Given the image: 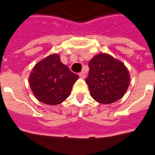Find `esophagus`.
Instances as JSON below:
<instances>
[{
	"mask_svg": "<svg viewBox=\"0 0 155 155\" xmlns=\"http://www.w3.org/2000/svg\"><path fill=\"white\" fill-rule=\"evenodd\" d=\"M79 77L82 79L85 78H86V73H85V72H81V73H79Z\"/></svg>",
	"mask_w": 155,
	"mask_h": 155,
	"instance_id": "34e87169",
	"label": "esophagus"
}]
</instances>
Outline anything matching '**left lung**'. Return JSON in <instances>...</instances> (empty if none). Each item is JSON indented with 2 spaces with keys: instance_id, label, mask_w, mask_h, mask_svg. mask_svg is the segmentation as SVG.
Here are the masks:
<instances>
[{
  "instance_id": "8db88e82",
  "label": "left lung",
  "mask_w": 155,
  "mask_h": 155,
  "mask_svg": "<svg viewBox=\"0 0 155 155\" xmlns=\"http://www.w3.org/2000/svg\"><path fill=\"white\" fill-rule=\"evenodd\" d=\"M89 74L86 78L91 97L109 104L125 95L130 84V74L125 64L110 54H96L88 63Z\"/></svg>"
}]
</instances>
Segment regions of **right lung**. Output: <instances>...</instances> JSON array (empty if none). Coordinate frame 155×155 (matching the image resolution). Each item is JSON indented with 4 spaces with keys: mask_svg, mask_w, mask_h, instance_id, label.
<instances>
[{
    "mask_svg": "<svg viewBox=\"0 0 155 155\" xmlns=\"http://www.w3.org/2000/svg\"><path fill=\"white\" fill-rule=\"evenodd\" d=\"M78 75L60 61L58 54H50L35 65L29 76V86L37 100L56 105L68 98Z\"/></svg>",
    "mask_w": 155,
    "mask_h": 155,
    "instance_id": "right-lung-1",
    "label": "right lung"
}]
</instances>
